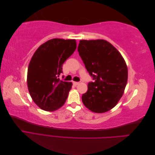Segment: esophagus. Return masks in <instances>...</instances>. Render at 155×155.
<instances>
[{
	"instance_id": "34e87169",
	"label": "esophagus",
	"mask_w": 155,
	"mask_h": 155,
	"mask_svg": "<svg viewBox=\"0 0 155 155\" xmlns=\"http://www.w3.org/2000/svg\"><path fill=\"white\" fill-rule=\"evenodd\" d=\"M73 84H74V85L75 86H76V85H78V84H79V82H76V81H73Z\"/></svg>"
}]
</instances>
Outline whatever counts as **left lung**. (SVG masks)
Segmentation results:
<instances>
[{
  "label": "left lung",
  "instance_id": "1",
  "mask_svg": "<svg viewBox=\"0 0 155 155\" xmlns=\"http://www.w3.org/2000/svg\"><path fill=\"white\" fill-rule=\"evenodd\" d=\"M78 51L94 80L82 95L83 104L96 113L109 111L120 100L127 82L128 70L123 57L103 39L81 40Z\"/></svg>",
  "mask_w": 155,
  "mask_h": 155
}]
</instances>
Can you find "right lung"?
Here are the masks:
<instances>
[{
	"instance_id": "add662e5",
	"label": "right lung",
	"mask_w": 155,
	"mask_h": 155,
	"mask_svg": "<svg viewBox=\"0 0 155 155\" xmlns=\"http://www.w3.org/2000/svg\"><path fill=\"white\" fill-rule=\"evenodd\" d=\"M76 48L75 39H50L41 45L32 56L28 69L27 84L35 104L54 111L66 101L72 83L61 81L63 64Z\"/></svg>"
}]
</instances>
